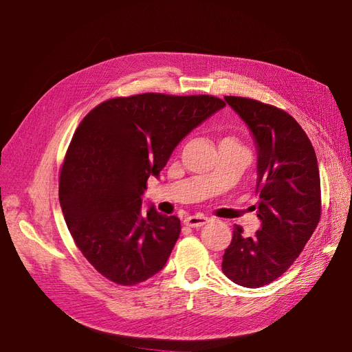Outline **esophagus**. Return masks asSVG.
Segmentation results:
<instances>
[{
	"instance_id": "obj_1",
	"label": "esophagus",
	"mask_w": 352,
	"mask_h": 352,
	"mask_svg": "<svg viewBox=\"0 0 352 352\" xmlns=\"http://www.w3.org/2000/svg\"><path fill=\"white\" fill-rule=\"evenodd\" d=\"M208 222V218L203 214H193V216H188V218L184 219V226L186 227H190V228H198V227H203Z\"/></svg>"
}]
</instances>
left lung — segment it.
<instances>
[{"instance_id":"obj_1","label":"left lung","mask_w":352,"mask_h":352,"mask_svg":"<svg viewBox=\"0 0 352 352\" xmlns=\"http://www.w3.org/2000/svg\"><path fill=\"white\" fill-rule=\"evenodd\" d=\"M226 101L248 124L257 142V216L251 237L234 226L222 272L243 287L275 281L302 252L320 219V177L307 134L287 111L243 96Z\"/></svg>"}]
</instances>
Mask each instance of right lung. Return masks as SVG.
Listing matches in <instances>:
<instances>
[{
  "instance_id": "add662e5",
  "label": "right lung",
  "mask_w": 352,
  "mask_h": 352,
  "mask_svg": "<svg viewBox=\"0 0 352 352\" xmlns=\"http://www.w3.org/2000/svg\"><path fill=\"white\" fill-rule=\"evenodd\" d=\"M226 106L212 95L116 96L85 116L58 177V199L77 248L119 286H136L166 265L182 231L177 216L142 213L149 175L180 140Z\"/></svg>"
}]
</instances>
